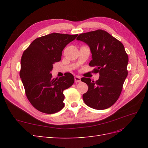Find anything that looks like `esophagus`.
Wrapping results in <instances>:
<instances>
[{"label":"esophagus","instance_id":"obj_1","mask_svg":"<svg viewBox=\"0 0 148 148\" xmlns=\"http://www.w3.org/2000/svg\"><path fill=\"white\" fill-rule=\"evenodd\" d=\"M75 82H81V77H78V76H76L75 77Z\"/></svg>","mask_w":148,"mask_h":148}]
</instances>
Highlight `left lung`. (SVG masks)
Here are the masks:
<instances>
[{
	"label": "left lung",
	"mask_w": 148,
	"mask_h": 148,
	"mask_svg": "<svg viewBox=\"0 0 148 148\" xmlns=\"http://www.w3.org/2000/svg\"><path fill=\"white\" fill-rule=\"evenodd\" d=\"M77 39L90 47L92 59L89 65L96 66L94 73H99L96 82L85 77L81 79L88 86L83 101L95 109L109 108L118 100L128 75V57L123 44L102 29L82 33Z\"/></svg>",
	"instance_id": "left-lung-1"
}]
</instances>
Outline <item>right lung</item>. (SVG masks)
Instances as JSON below:
<instances>
[{
	"label": "right lung",
	"mask_w": 148,
	"mask_h": 148,
	"mask_svg": "<svg viewBox=\"0 0 148 148\" xmlns=\"http://www.w3.org/2000/svg\"><path fill=\"white\" fill-rule=\"evenodd\" d=\"M78 34L53 33L38 38L23 52L20 76L28 99L35 109L52 114L64 107L63 91L74 83L73 75L67 72L53 78V65L61 60L65 47Z\"/></svg>",
	"instance_id": "1"
}]
</instances>
